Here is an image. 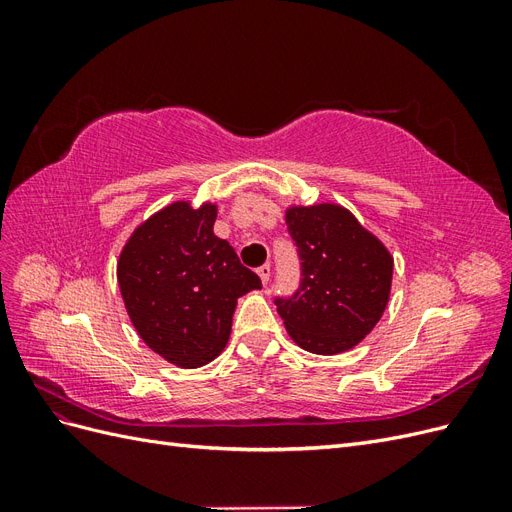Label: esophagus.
Segmentation results:
<instances>
[{
    "label": "esophagus",
    "instance_id": "esophagus-1",
    "mask_svg": "<svg viewBox=\"0 0 512 512\" xmlns=\"http://www.w3.org/2000/svg\"><path fill=\"white\" fill-rule=\"evenodd\" d=\"M258 275H260V280H262V284H269V277H271V265L269 262H265V265L262 267H258Z\"/></svg>",
    "mask_w": 512,
    "mask_h": 512
}]
</instances>
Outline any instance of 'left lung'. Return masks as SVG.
<instances>
[{
	"label": "left lung",
	"instance_id": "1",
	"mask_svg": "<svg viewBox=\"0 0 512 512\" xmlns=\"http://www.w3.org/2000/svg\"><path fill=\"white\" fill-rule=\"evenodd\" d=\"M286 224L301 280L290 297L273 301L288 335L314 354L354 348L389 303L391 254L344 207H292Z\"/></svg>",
	"mask_w": 512,
	"mask_h": 512
}]
</instances>
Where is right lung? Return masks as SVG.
I'll return each mask as SVG.
<instances>
[{
    "instance_id": "right-lung-1",
    "label": "right lung",
    "mask_w": 512,
    "mask_h": 512,
    "mask_svg": "<svg viewBox=\"0 0 512 512\" xmlns=\"http://www.w3.org/2000/svg\"><path fill=\"white\" fill-rule=\"evenodd\" d=\"M215 218V205H170L134 230L117 265L138 335L168 363L188 369L224 350L237 299L262 288L232 245L213 235Z\"/></svg>"
}]
</instances>
